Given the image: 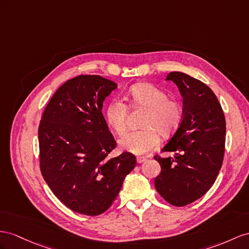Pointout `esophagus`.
Listing matches in <instances>:
<instances>
[{
  "instance_id": "esophagus-1",
  "label": "esophagus",
  "mask_w": 249,
  "mask_h": 249,
  "mask_svg": "<svg viewBox=\"0 0 249 249\" xmlns=\"http://www.w3.org/2000/svg\"><path fill=\"white\" fill-rule=\"evenodd\" d=\"M146 160H147V159L144 158V157H138V158H137V162H138L139 164L144 163Z\"/></svg>"
}]
</instances>
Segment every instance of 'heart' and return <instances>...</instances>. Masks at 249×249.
<instances>
[{
	"instance_id": "b5f03b06",
	"label": "heart",
	"mask_w": 249,
	"mask_h": 249,
	"mask_svg": "<svg viewBox=\"0 0 249 249\" xmlns=\"http://www.w3.org/2000/svg\"><path fill=\"white\" fill-rule=\"evenodd\" d=\"M128 98L133 106L145 108L147 113L142 123L144 129L126 133L120 140V146L130 154L144 155L158 146V132L169 137L178 129L182 121V107L177 101L168 99L162 89L148 83L133 85L128 90ZM127 113L128 109L122 100L114 99L106 107V122L119 136L126 130Z\"/></svg>"
}]
</instances>
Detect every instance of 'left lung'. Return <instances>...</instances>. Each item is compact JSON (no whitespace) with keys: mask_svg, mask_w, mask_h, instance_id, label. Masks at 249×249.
<instances>
[{"mask_svg":"<svg viewBox=\"0 0 249 249\" xmlns=\"http://www.w3.org/2000/svg\"><path fill=\"white\" fill-rule=\"evenodd\" d=\"M183 98L179 128L162 148L167 158L155 157L161 173L155 186L164 200L185 206L205 195L219 175L224 157L226 122L222 107L206 84L184 72L166 75Z\"/></svg>","mask_w":249,"mask_h":249,"instance_id":"1","label":"left lung"}]
</instances>
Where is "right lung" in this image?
Here are the masks:
<instances>
[{
    "mask_svg": "<svg viewBox=\"0 0 249 249\" xmlns=\"http://www.w3.org/2000/svg\"><path fill=\"white\" fill-rule=\"evenodd\" d=\"M118 88L101 75H79L67 81L47 104L39 126L42 176L68 208L98 215L111 206L136 157L116 147L102 113L103 102Z\"/></svg>",
    "mask_w": 249,
    "mask_h": 249,
    "instance_id": "right-lung-1",
    "label": "right lung"
}]
</instances>
